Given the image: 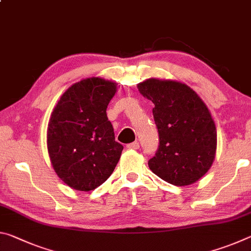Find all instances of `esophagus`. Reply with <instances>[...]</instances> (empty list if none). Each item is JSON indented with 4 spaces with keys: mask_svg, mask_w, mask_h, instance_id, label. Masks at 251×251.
I'll return each instance as SVG.
<instances>
[{
    "mask_svg": "<svg viewBox=\"0 0 251 251\" xmlns=\"http://www.w3.org/2000/svg\"><path fill=\"white\" fill-rule=\"evenodd\" d=\"M127 148H128V150H138L139 144L137 142L130 143V144H128V145H127Z\"/></svg>",
    "mask_w": 251,
    "mask_h": 251,
    "instance_id": "obj_1",
    "label": "esophagus"
}]
</instances>
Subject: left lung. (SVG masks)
Listing matches in <instances>:
<instances>
[{"label": "left lung", "instance_id": "1", "mask_svg": "<svg viewBox=\"0 0 251 251\" xmlns=\"http://www.w3.org/2000/svg\"><path fill=\"white\" fill-rule=\"evenodd\" d=\"M137 88L155 105L159 146L148 161L151 171L175 186L196 182L210 169L217 150L209 109L193 88L177 80L148 78Z\"/></svg>", "mask_w": 251, "mask_h": 251}]
</instances>
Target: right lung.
I'll list each match as a JSON object with an SVG mask.
<instances>
[{"label":"right lung","instance_id":"obj_1","mask_svg":"<svg viewBox=\"0 0 251 251\" xmlns=\"http://www.w3.org/2000/svg\"><path fill=\"white\" fill-rule=\"evenodd\" d=\"M117 84L100 77L79 80L57 101L48 126V151L56 175L90 192L112 175L123 145L115 141L106 108Z\"/></svg>","mask_w":251,"mask_h":251}]
</instances>
